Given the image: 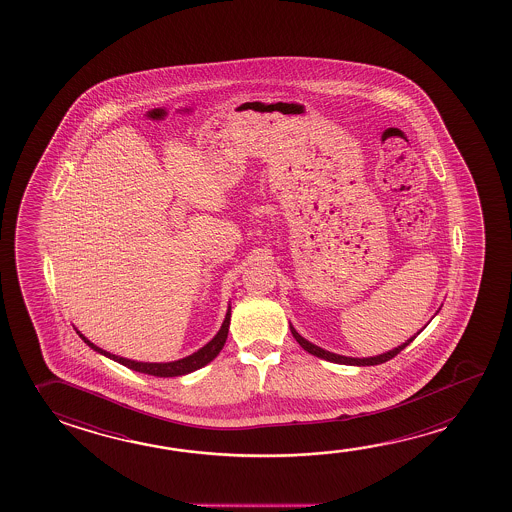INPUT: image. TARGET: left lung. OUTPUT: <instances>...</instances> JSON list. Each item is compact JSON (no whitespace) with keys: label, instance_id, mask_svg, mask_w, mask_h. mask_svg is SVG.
<instances>
[{"label":"left lung","instance_id":"obj_1","mask_svg":"<svg viewBox=\"0 0 512 512\" xmlns=\"http://www.w3.org/2000/svg\"><path fill=\"white\" fill-rule=\"evenodd\" d=\"M419 332H421V330H419ZM291 334H293L294 339L300 343V346H302L305 352L312 353V355H316L319 359H325V361L336 362V364H348V366H377V364H382V362L391 361L393 357H396L398 353L402 352L403 348H405L407 344H411L412 341H414V337H416H411V339H409L407 343H403L402 346L394 348L391 352L377 355V357H368V359H352V357H344V355L327 352V350L319 348L316 344L309 343V341H307V339H303V337L300 336L293 327H291Z\"/></svg>","mask_w":512,"mask_h":512}]
</instances>
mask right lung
I'll return each instance as SVG.
<instances>
[{"label": "right lung", "instance_id": "1", "mask_svg": "<svg viewBox=\"0 0 512 512\" xmlns=\"http://www.w3.org/2000/svg\"><path fill=\"white\" fill-rule=\"evenodd\" d=\"M228 327H230V309H228L225 321H223V325L219 328L216 337L210 343L205 344L202 350H198V352L185 357V359H180V361L164 362V364H157V362H135L130 361V359H123V357H118L114 353L101 350L98 346H94L89 339H85L80 332L78 334L82 337V341L89 344L93 350L103 353L105 357L123 364L126 368L134 369V371H139V373H146V375H153V377H180V375H185V373H191V371L203 368L205 364H209L221 352V348L227 343Z\"/></svg>", "mask_w": 512, "mask_h": 512}]
</instances>
